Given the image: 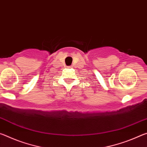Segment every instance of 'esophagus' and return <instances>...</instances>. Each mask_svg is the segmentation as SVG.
Returning <instances> with one entry per match:
<instances>
[{
	"label": "esophagus",
	"mask_w": 147,
	"mask_h": 147,
	"mask_svg": "<svg viewBox=\"0 0 147 147\" xmlns=\"http://www.w3.org/2000/svg\"><path fill=\"white\" fill-rule=\"evenodd\" d=\"M68 67H69V68H71V67H72V66H69Z\"/></svg>",
	"instance_id": "obj_1"
}]
</instances>
